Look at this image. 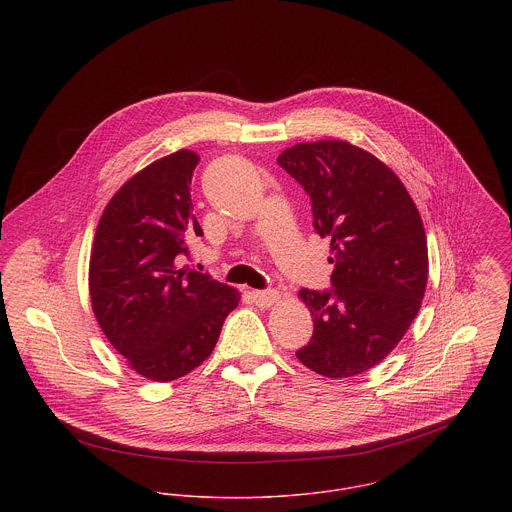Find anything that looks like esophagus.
Wrapping results in <instances>:
<instances>
[{
  "label": "esophagus",
  "mask_w": 512,
  "mask_h": 512,
  "mask_svg": "<svg viewBox=\"0 0 512 512\" xmlns=\"http://www.w3.org/2000/svg\"><path fill=\"white\" fill-rule=\"evenodd\" d=\"M250 295L258 307H272L280 301V293L276 290H254Z\"/></svg>",
  "instance_id": "obj_1"
}]
</instances>
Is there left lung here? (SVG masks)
<instances>
[{"label":"left lung","instance_id":"left-lung-1","mask_svg":"<svg viewBox=\"0 0 512 512\" xmlns=\"http://www.w3.org/2000/svg\"><path fill=\"white\" fill-rule=\"evenodd\" d=\"M278 163L311 197L313 226L331 238L333 290H299L313 337L295 353L327 378L382 363L416 319L428 284L422 217L398 175L345 140L295 144Z\"/></svg>","mask_w":512,"mask_h":512}]
</instances>
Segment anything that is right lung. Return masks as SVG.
<instances>
[{
	"label": "right lung",
	"mask_w": 512,
	"mask_h": 512,
	"mask_svg": "<svg viewBox=\"0 0 512 512\" xmlns=\"http://www.w3.org/2000/svg\"><path fill=\"white\" fill-rule=\"evenodd\" d=\"M199 155L179 149L130 177L96 226L88 266L92 311L138 374L171 382L207 361L240 293L179 266L203 236L189 185Z\"/></svg>",
	"instance_id": "right-lung-1"
}]
</instances>
